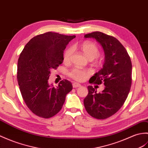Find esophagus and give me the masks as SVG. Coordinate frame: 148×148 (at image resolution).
<instances>
[{"label": "esophagus", "mask_w": 148, "mask_h": 148, "mask_svg": "<svg viewBox=\"0 0 148 148\" xmlns=\"http://www.w3.org/2000/svg\"><path fill=\"white\" fill-rule=\"evenodd\" d=\"M81 84L79 83H77V82H74V83L73 84V88H78L81 86Z\"/></svg>", "instance_id": "obj_1"}]
</instances>
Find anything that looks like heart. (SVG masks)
<instances>
[{
	"instance_id": "1",
	"label": "heart",
	"mask_w": 148,
	"mask_h": 148,
	"mask_svg": "<svg viewBox=\"0 0 148 148\" xmlns=\"http://www.w3.org/2000/svg\"><path fill=\"white\" fill-rule=\"evenodd\" d=\"M81 49L88 59L93 60L99 56V50L98 47L92 42H86L82 45ZM74 49L73 48H69L66 51L64 55V61L67 62H69L72 55L73 53ZM88 74V72L86 70L80 69H74L69 73V75L76 81L83 80Z\"/></svg>"
}]
</instances>
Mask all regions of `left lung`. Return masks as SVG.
<instances>
[{
  "label": "left lung",
  "mask_w": 148,
  "mask_h": 148,
  "mask_svg": "<svg viewBox=\"0 0 148 148\" xmlns=\"http://www.w3.org/2000/svg\"><path fill=\"white\" fill-rule=\"evenodd\" d=\"M97 40L105 53L103 67L90 80V83L103 82L100 92L88 86V94L84 99L86 110L92 117L105 119L119 111L126 100L132 82V63L121 43L115 38L99 32L84 35Z\"/></svg>",
  "instance_id": "1"
}]
</instances>
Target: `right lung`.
Masks as SVG:
<instances>
[{
  "label": "right lung",
  "mask_w": 148,
  "mask_h": 148,
  "mask_svg": "<svg viewBox=\"0 0 148 148\" xmlns=\"http://www.w3.org/2000/svg\"><path fill=\"white\" fill-rule=\"evenodd\" d=\"M75 37L47 32L30 40L20 54L17 78L21 93L30 110L40 117L56 115L73 90L68 80L55 87L49 79L50 71L62 63L64 50Z\"/></svg>",
  "instance_id": "1"
}]
</instances>
